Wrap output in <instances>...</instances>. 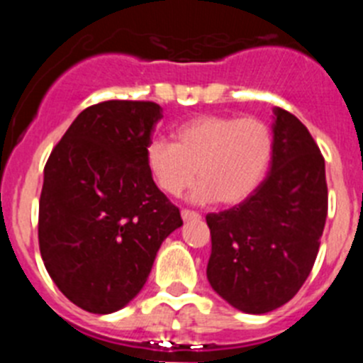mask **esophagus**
<instances>
[{
    "instance_id": "34e87169",
    "label": "esophagus",
    "mask_w": 363,
    "mask_h": 363,
    "mask_svg": "<svg viewBox=\"0 0 363 363\" xmlns=\"http://www.w3.org/2000/svg\"><path fill=\"white\" fill-rule=\"evenodd\" d=\"M182 218H184V221H191V220H200V214L194 213V211H189V209H184L182 211Z\"/></svg>"
}]
</instances>
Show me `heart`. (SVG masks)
Masks as SVG:
<instances>
[{"mask_svg": "<svg viewBox=\"0 0 363 363\" xmlns=\"http://www.w3.org/2000/svg\"><path fill=\"white\" fill-rule=\"evenodd\" d=\"M174 142L152 140L145 149L150 174L162 191L179 196L198 178L192 200L240 203L256 191L269 169L272 133L264 120L198 116L176 127Z\"/></svg>", "mask_w": 363, "mask_h": 363, "instance_id": "1", "label": "heart"}]
</instances>
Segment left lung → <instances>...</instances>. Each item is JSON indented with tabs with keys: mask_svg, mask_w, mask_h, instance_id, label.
Segmentation results:
<instances>
[{
	"mask_svg": "<svg viewBox=\"0 0 363 363\" xmlns=\"http://www.w3.org/2000/svg\"><path fill=\"white\" fill-rule=\"evenodd\" d=\"M267 178L229 211L207 214V280L249 314L274 311L309 277L327 218L325 162L307 127L274 107Z\"/></svg>",
	"mask_w": 363,
	"mask_h": 363,
	"instance_id": "left-lung-1",
	"label": "left lung"
}]
</instances>
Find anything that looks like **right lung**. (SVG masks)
<instances>
[{"label": "right lung", "instance_id": "add662e5", "mask_svg": "<svg viewBox=\"0 0 363 363\" xmlns=\"http://www.w3.org/2000/svg\"><path fill=\"white\" fill-rule=\"evenodd\" d=\"M162 118L152 101L92 105L47 160L40 252L57 289L83 311L123 309L145 285L163 240L184 225L145 162Z\"/></svg>", "mask_w": 363, "mask_h": 363}]
</instances>
